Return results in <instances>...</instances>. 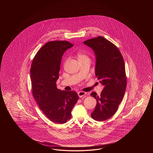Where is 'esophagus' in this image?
Segmentation results:
<instances>
[{
    "mask_svg": "<svg viewBox=\"0 0 153 153\" xmlns=\"http://www.w3.org/2000/svg\"><path fill=\"white\" fill-rule=\"evenodd\" d=\"M78 96L80 98H83L86 94V93L84 91H80L78 93Z\"/></svg>",
    "mask_w": 153,
    "mask_h": 153,
    "instance_id": "obj_1",
    "label": "esophagus"
}]
</instances>
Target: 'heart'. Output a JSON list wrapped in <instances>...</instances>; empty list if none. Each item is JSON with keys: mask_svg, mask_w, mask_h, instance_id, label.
<instances>
[{"mask_svg": "<svg viewBox=\"0 0 153 153\" xmlns=\"http://www.w3.org/2000/svg\"><path fill=\"white\" fill-rule=\"evenodd\" d=\"M77 57H78V60L88 58V56L86 55H85L84 53H83V52H78V54H77Z\"/></svg>", "mask_w": 153, "mask_h": 153, "instance_id": "b5f03b06", "label": "heart"}]
</instances>
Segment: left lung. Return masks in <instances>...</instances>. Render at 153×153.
<instances>
[{"label":"left lung","mask_w":153,"mask_h":153,"mask_svg":"<svg viewBox=\"0 0 153 153\" xmlns=\"http://www.w3.org/2000/svg\"><path fill=\"white\" fill-rule=\"evenodd\" d=\"M96 56L95 74L103 86L99 96L92 92L91 96L97 100L91 117L102 121L113 117L124 97L126 88V76L123 57L117 47L102 36L84 42Z\"/></svg>","instance_id":"left-lung-1"}]
</instances>
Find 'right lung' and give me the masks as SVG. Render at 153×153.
I'll use <instances>...</instances> for the list:
<instances>
[{"instance_id": "add662e5", "label": "right lung", "mask_w": 153, "mask_h": 153, "mask_svg": "<svg viewBox=\"0 0 153 153\" xmlns=\"http://www.w3.org/2000/svg\"><path fill=\"white\" fill-rule=\"evenodd\" d=\"M73 46L67 41L48 42L36 53L31 65L33 96L46 117L56 124L71 119L79 98L75 91H62L56 86L62 56Z\"/></svg>"}]
</instances>
